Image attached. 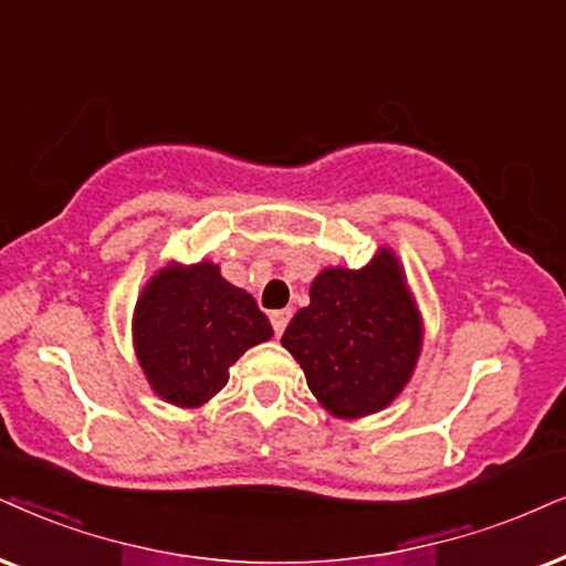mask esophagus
Instances as JSON below:
<instances>
[{
    "instance_id": "obj_1",
    "label": "esophagus",
    "mask_w": 566,
    "mask_h": 566,
    "mask_svg": "<svg viewBox=\"0 0 566 566\" xmlns=\"http://www.w3.org/2000/svg\"><path fill=\"white\" fill-rule=\"evenodd\" d=\"M292 318V311L290 307H282V311H271V326H274V334L282 336L284 328H287Z\"/></svg>"
}]
</instances>
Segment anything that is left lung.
I'll use <instances>...</instances> for the list:
<instances>
[{
    "mask_svg": "<svg viewBox=\"0 0 566 566\" xmlns=\"http://www.w3.org/2000/svg\"><path fill=\"white\" fill-rule=\"evenodd\" d=\"M282 345L334 418H366L395 402L423 347V321L397 255L381 248L357 271H321Z\"/></svg>",
    "mask_w": 566,
    "mask_h": 566,
    "instance_id": "8db88e82",
    "label": "left lung"
}]
</instances>
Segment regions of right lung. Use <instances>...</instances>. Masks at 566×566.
Segmentation results:
<instances>
[{"label": "right lung", "instance_id": "right-lung-1", "mask_svg": "<svg viewBox=\"0 0 566 566\" xmlns=\"http://www.w3.org/2000/svg\"><path fill=\"white\" fill-rule=\"evenodd\" d=\"M274 336L253 295L211 261L169 263L143 287L133 313L135 355L164 402L200 407L230 381L245 349Z\"/></svg>", "mask_w": 566, "mask_h": 566}]
</instances>
